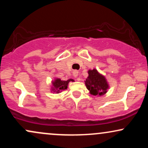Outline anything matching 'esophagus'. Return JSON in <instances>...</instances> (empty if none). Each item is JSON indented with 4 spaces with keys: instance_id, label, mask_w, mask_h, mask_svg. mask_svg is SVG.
<instances>
[{
    "instance_id": "34e87169",
    "label": "esophagus",
    "mask_w": 148,
    "mask_h": 148,
    "mask_svg": "<svg viewBox=\"0 0 148 148\" xmlns=\"http://www.w3.org/2000/svg\"><path fill=\"white\" fill-rule=\"evenodd\" d=\"M73 75H74V77L76 78L78 76V75H79V72H78L77 70H74V72H73Z\"/></svg>"
}]
</instances>
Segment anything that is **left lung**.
Instances as JSON below:
<instances>
[{"label":"left lung","mask_w":148,"mask_h":148,"mask_svg":"<svg viewBox=\"0 0 148 148\" xmlns=\"http://www.w3.org/2000/svg\"><path fill=\"white\" fill-rule=\"evenodd\" d=\"M88 72V76L85 81V84L90 93L95 96L106 94L109 86L104 76L99 74L96 69H90Z\"/></svg>","instance_id":"left-lung-1"}]
</instances>
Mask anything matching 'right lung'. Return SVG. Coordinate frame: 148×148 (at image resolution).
Instances as JSON below:
<instances>
[{"label":"right lung","instance_id":"obj_1","mask_svg":"<svg viewBox=\"0 0 148 148\" xmlns=\"http://www.w3.org/2000/svg\"><path fill=\"white\" fill-rule=\"evenodd\" d=\"M70 81H74V80L72 79H69L67 81H62L60 79H56L54 81H52V87L51 90L53 92L59 93L62 92L64 90H66L68 86L69 83Z\"/></svg>","mask_w":148,"mask_h":148}]
</instances>
